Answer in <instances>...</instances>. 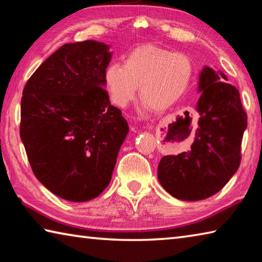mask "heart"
Returning <instances> with one entry per match:
<instances>
[{"instance_id":"1","label":"heart","mask_w":262,"mask_h":262,"mask_svg":"<svg viewBox=\"0 0 262 262\" xmlns=\"http://www.w3.org/2000/svg\"><path fill=\"white\" fill-rule=\"evenodd\" d=\"M194 63L184 53L154 45L139 46L127 53L123 66L112 62L104 72V84L112 103L126 107L140 96L144 108L165 111L188 90Z\"/></svg>"}]
</instances>
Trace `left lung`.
I'll list each match as a JSON object with an SVG mask.
<instances>
[{
	"label": "left lung",
	"mask_w": 262,
	"mask_h": 262,
	"mask_svg": "<svg viewBox=\"0 0 262 262\" xmlns=\"http://www.w3.org/2000/svg\"><path fill=\"white\" fill-rule=\"evenodd\" d=\"M224 79L223 73L203 68L196 106L200 119L192 147L164 156L158 164L159 183L179 200L198 201L216 194L241 165L247 114L238 90Z\"/></svg>",
	"instance_id": "left-lung-1"
}]
</instances>
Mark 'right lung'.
I'll return each mask as SVG.
<instances>
[{"mask_svg": "<svg viewBox=\"0 0 262 262\" xmlns=\"http://www.w3.org/2000/svg\"><path fill=\"white\" fill-rule=\"evenodd\" d=\"M111 57L103 42L66 43L24 86L19 134L31 168L64 200L89 201L107 187L128 133L104 88Z\"/></svg>", "mask_w": 262, "mask_h": 262, "instance_id": "add662e5", "label": "right lung"}]
</instances>
